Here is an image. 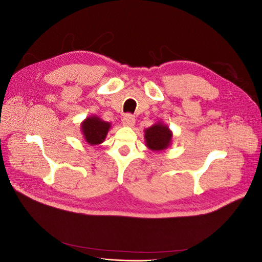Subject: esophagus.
Segmentation results:
<instances>
[{
    "label": "esophagus",
    "mask_w": 262,
    "mask_h": 262,
    "mask_svg": "<svg viewBox=\"0 0 262 262\" xmlns=\"http://www.w3.org/2000/svg\"><path fill=\"white\" fill-rule=\"evenodd\" d=\"M136 123V118L132 115H125L122 119V124L125 126H133Z\"/></svg>",
    "instance_id": "esophagus-1"
}]
</instances>
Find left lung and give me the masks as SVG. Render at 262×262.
Here are the masks:
<instances>
[{
    "label": "left lung",
    "instance_id": "obj_1",
    "mask_svg": "<svg viewBox=\"0 0 262 262\" xmlns=\"http://www.w3.org/2000/svg\"><path fill=\"white\" fill-rule=\"evenodd\" d=\"M146 146L152 150H163L167 148L171 142L172 133L163 122H157L144 130Z\"/></svg>",
    "mask_w": 262,
    "mask_h": 262
}]
</instances>
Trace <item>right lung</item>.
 I'll return each mask as SVG.
<instances>
[{"label":"right lung","instance_id":"obj_1","mask_svg":"<svg viewBox=\"0 0 262 262\" xmlns=\"http://www.w3.org/2000/svg\"><path fill=\"white\" fill-rule=\"evenodd\" d=\"M110 126L112 124L101 120L99 117L91 116L82 122L81 129L87 143L91 145H98L105 141Z\"/></svg>","mask_w":262,"mask_h":262}]
</instances>
